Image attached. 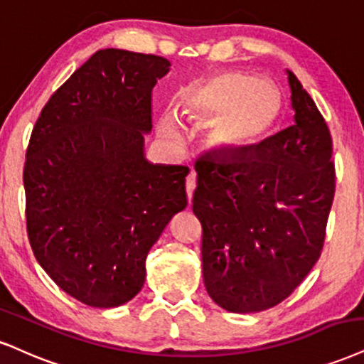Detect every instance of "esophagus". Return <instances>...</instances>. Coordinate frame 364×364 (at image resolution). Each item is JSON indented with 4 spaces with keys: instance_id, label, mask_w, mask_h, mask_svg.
Returning <instances> with one entry per match:
<instances>
[{
    "instance_id": "34e87169",
    "label": "esophagus",
    "mask_w": 364,
    "mask_h": 364,
    "mask_svg": "<svg viewBox=\"0 0 364 364\" xmlns=\"http://www.w3.org/2000/svg\"><path fill=\"white\" fill-rule=\"evenodd\" d=\"M186 191H187V199H189V204H191L192 194H194V191H196V172H194V170H191L189 175H187Z\"/></svg>"
}]
</instances>
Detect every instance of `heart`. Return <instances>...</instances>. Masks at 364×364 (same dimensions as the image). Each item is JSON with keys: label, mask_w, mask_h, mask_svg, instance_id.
<instances>
[{"label": "heart", "mask_w": 364, "mask_h": 364, "mask_svg": "<svg viewBox=\"0 0 364 364\" xmlns=\"http://www.w3.org/2000/svg\"><path fill=\"white\" fill-rule=\"evenodd\" d=\"M178 114L191 123L214 121L210 145L223 155H246L277 132L284 116V96L272 80L245 73H221L186 94ZM156 129L172 145L181 143V124L173 113L161 114Z\"/></svg>", "instance_id": "obj_1"}]
</instances>
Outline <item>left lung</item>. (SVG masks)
<instances>
[{"label": "left lung", "instance_id": "obj_1", "mask_svg": "<svg viewBox=\"0 0 364 364\" xmlns=\"http://www.w3.org/2000/svg\"><path fill=\"white\" fill-rule=\"evenodd\" d=\"M295 124L257 151L196 161L192 210L203 224L209 297L236 314L267 311L321 257L336 191L333 138L316 102L287 70Z\"/></svg>", "mask_w": 364, "mask_h": 364}]
</instances>
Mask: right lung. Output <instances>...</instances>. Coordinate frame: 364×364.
Instances as JSON below:
<instances>
[{
    "mask_svg": "<svg viewBox=\"0 0 364 364\" xmlns=\"http://www.w3.org/2000/svg\"><path fill=\"white\" fill-rule=\"evenodd\" d=\"M170 62L97 50L52 94L23 168L26 231L40 267L70 297L119 307L145 284V262L187 205L183 165L150 164L151 91Z\"/></svg>",
    "mask_w": 364,
    "mask_h": 364,
    "instance_id": "1",
    "label": "right lung"
}]
</instances>
